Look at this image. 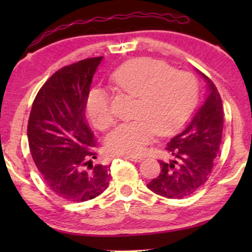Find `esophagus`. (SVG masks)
<instances>
[{"mask_svg": "<svg viewBox=\"0 0 252 252\" xmlns=\"http://www.w3.org/2000/svg\"><path fill=\"white\" fill-rule=\"evenodd\" d=\"M124 158H126V159H129L132 161H136V163H140V161L143 159V157L141 156H124Z\"/></svg>", "mask_w": 252, "mask_h": 252, "instance_id": "34e87169", "label": "esophagus"}]
</instances>
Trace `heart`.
<instances>
[{
  "label": "heart",
  "mask_w": 252,
  "mask_h": 252,
  "mask_svg": "<svg viewBox=\"0 0 252 252\" xmlns=\"http://www.w3.org/2000/svg\"><path fill=\"white\" fill-rule=\"evenodd\" d=\"M119 92L135 96L133 120L120 124L106 139L111 155L142 154L156 133L165 135L185 122L197 99V84L190 73L171 68L154 58H137L124 64L110 75ZM89 119L104 130L113 124L106 92L94 88L86 102Z\"/></svg>",
  "instance_id": "1"
}]
</instances>
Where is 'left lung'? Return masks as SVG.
I'll use <instances>...</instances> for the list:
<instances>
[{
    "instance_id": "left-lung-1",
    "label": "left lung",
    "mask_w": 252,
    "mask_h": 252,
    "mask_svg": "<svg viewBox=\"0 0 252 252\" xmlns=\"http://www.w3.org/2000/svg\"><path fill=\"white\" fill-rule=\"evenodd\" d=\"M208 95L186 128L168 141L166 150L173 155L168 163L159 160L160 173L147 187L167 198L191 195L208 181L222 137V101L215 84L198 71Z\"/></svg>"
}]
</instances>
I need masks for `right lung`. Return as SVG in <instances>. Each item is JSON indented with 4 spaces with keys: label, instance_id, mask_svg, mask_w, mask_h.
<instances>
[{
    "label": "right lung",
    "instance_id": "right-lung-1",
    "mask_svg": "<svg viewBox=\"0 0 252 252\" xmlns=\"http://www.w3.org/2000/svg\"><path fill=\"white\" fill-rule=\"evenodd\" d=\"M103 57L86 58L58 70L34 99L27 137L34 163L48 188L66 201L95 198L108 188L109 165L94 164V134L85 108Z\"/></svg>",
    "mask_w": 252,
    "mask_h": 252
}]
</instances>
